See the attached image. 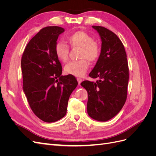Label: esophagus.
I'll list each match as a JSON object with an SVG mask.
<instances>
[{
  "label": "esophagus",
  "instance_id": "34e87169",
  "mask_svg": "<svg viewBox=\"0 0 156 156\" xmlns=\"http://www.w3.org/2000/svg\"><path fill=\"white\" fill-rule=\"evenodd\" d=\"M77 82H78V83H79V84L80 85V84L81 83V82H82V79H81V78H77Z\"/></svg>",
  "mask_w": 156,
  "mask_h": 156
}]
</instances>
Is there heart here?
<instances>
[{
    "instance_id": "obj_1",
    "label": "heart",
    "mask_w": 156,
    "mask_h": 156,
    "mask_svg": "<svg viewBox=\"0 0 156 156\" xmlns=\"http://www.w3.org/2000/svg\"><path fill=\"white\" fill-rule=\"evenodd\" d=\"M67 41L73 48H81L79 58L77 61H70L64 67V72L67 74L76 77H81L85 74L90 62L96 61L100 55L101 49L98 42L94 41L92 36L84 31L79 30L72 33L67 37ZM55 52L57 58L62 62L68 58L69 49L67 44L58 41L55 45Z\"/></svg>"
}]
</instances>
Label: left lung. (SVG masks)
<instances>
[{
    "mask_svg": "<svg viewBox=\"0 0 156 156\" xmlns=\"http://www.w3.org/2000/svg\"><path fill=\"white\" fill-rule=\"evenodd\" d=\"M101 40L100 55L89 76L98 80L84 81L81 85L88 92L87 112L97 121L106 122L115 116L127 98L129 68L123 44L114 32L92 26Z\"/></svg>",
    "mask_w": 156,
    "mask_h": 156,
    "instance_id": "obj_1",
    "label": "left lung"
}]
</instances>
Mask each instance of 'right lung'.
<instances>
[{
  "instance_id": "1",
  "label": "right lung",
  "mask_w": 156,
  "mask_h": 156,
  "mask_svg": "<svg viewBox=\"0 0 156 156\" xmlns=\"http://www.w3.org/2000/svg\"><path fill=\"white\" fill-rule=\"evenodd\" d=\"M64 29L47 27L26 46L21 58L23 90L32 111L45 122H54L66 114L71 94L78 83L73 75H62V66L55 48Z\"/></svg>"
}]
</instances>
